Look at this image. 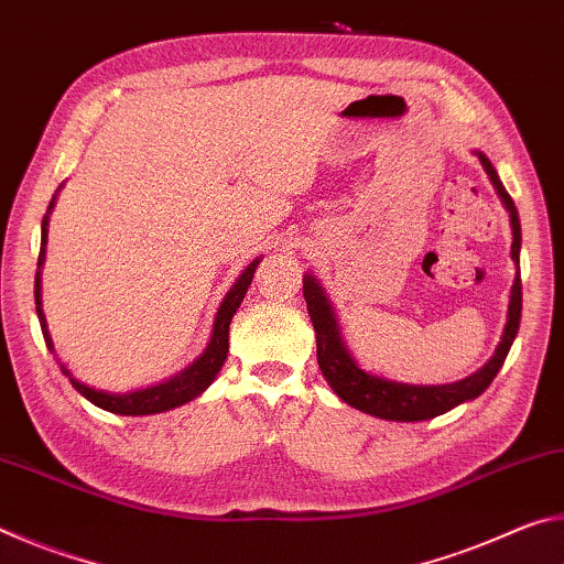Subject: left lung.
Here are the masks:
<instances>
[{
  "instance_id": "obj_1",
  "label": "left lung",
  "mask_w": 564,
  "mask_h": 564,
  "mask_svg": "<svg viewBox=\"0 0 564 564\" xmlns=\"http://www.w3.org/2000/svg\"><path fill=\"white\" fill-rule=\"evenodd\" d=\"M480 164L488 171L492 186L498 188L505 208L510 212V226H512V261L520 263V218L514 202L505 191L498 171L492 169L490 159L485 154H477ZM520 269V265H518ZM303 299L308 303V316L316 328V346H318V366L326 376L328 386L336 390L340 400H346L348 405L362 410V413L383 417V420H403V423H415V420H431L435 415H443L455 405L473 400L488 388L498 370L502 368L508 350L512 346L514 336L520 328V313H522V281L520 271L514 275L512 293H510V311H508V326H505L502 340L495 356L485 368L477 370L475 376L460 380V383L451 386H408V383H393V380L370 376L366 370L356 366V360L350 358V352L343 346L336 313L330 311V303L323 293L316 279L305 275L303 279Z\"/></svg>"
}]
</instances>
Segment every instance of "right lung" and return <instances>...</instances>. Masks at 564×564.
Wrapping results in <instances>:
<instances>
[{
	"instance_id": "obj_1",
	"label": "right lung",
	"mask_w": 564,
	"mask_h": 564,
	"mask_svg": "<svg viewBox=\"0 0 564 564\" xmlns=\"http://www.w3.org/2000/svg\"><path fill=\"white\" fill-rule=\"evenodd\" d=\"M52 208V204H50ZM44 243H46V216L42 221V248H40V265L44 263ZM259 261H253L248 269L243 271L241 279L236 281V285L221 303V308L216 313V323H214V336L212 343H208V348L202 358H198L194 366L186 368L184 373L166 380V383L154 386V388H147V390H137V393H127V395H111V393H104V390H94L89 386L79 383V380H74L69 376V370L64 368V373L69 376L72 386L79 390V393L94 403L101 410H109V413H117V415H154V413H164V410L171 408H178L188 403V400H194L196 395H202L204 390L212 386V380L216 378L218 370H221L224 360H226V352H228V326H231V318L238 305H241L243 295L248 291V285L253 281V271ZM34 301H36V316H40L42 323V333H44V340L46 346L52 350V338H50V330H46V321H44V313H42V293H40V273H36L34 279Z\"/></svg>"
}]
</instances>
